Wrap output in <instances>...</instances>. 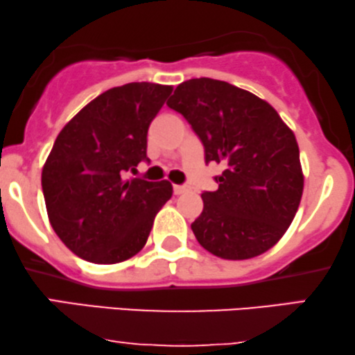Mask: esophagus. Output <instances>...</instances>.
I'll return each instance as SVG.
<instances>
[{
	"label": "esophagus",
	"mask_w": 355,
	"mask_h": 355,
	"mask_svg": "<svg viewBox=\"0 0 355 355\" xmlns=\"http://www.w3.org/2000/svg\"><path fill=\"white\" fill-rule=\"evenodd\" d=\"M173 191L176 196H181V194H184V192L189 191V186H178V184H174Z\"/></svg>",
	"instance_id": "1"
}]
</instances>
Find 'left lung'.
<instances>
[{
  "label": "left lung",
  "instance_id": "8db88e82",
  "mask_svg": "<svg viewBox=\"0 0 355 355\" xmlns=\"http://www.w3.org/2000/svg\"><path fill=\"white\" fill-rule=\"evenodd\" d=\"M182 114L205 150L222 164L218 189L204 192L191 225L202 248L222 259H251L270 250L295 217L303 194L295 135L272 105L211 78L184 81L166 103Z\"/></svg>",
  "mask_w": 355,
  "mask_h": 355
}]
</instances>
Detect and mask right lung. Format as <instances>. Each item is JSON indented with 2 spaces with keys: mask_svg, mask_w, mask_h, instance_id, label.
Segmentation results:
<instances>
[{
  "mask_svg": "<svg viewBox=\"0 0 355 355\" xmlns=\"http://www.w3.org/2000/svg\"><path fill=\"white\" fill-rule=\"evenodd\" d=\"M173 86L128 83L85 105L58 133L42 169L49 220L68 250L117 264L145 246L168 181L123 179L146 158V133Z\"/></svg>",
  "mask_w": 355,
  "mask_h": 355,
  "instance_id": "right-lung-1",
  "label": "right lung"
}]
</instances>
